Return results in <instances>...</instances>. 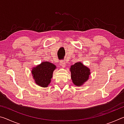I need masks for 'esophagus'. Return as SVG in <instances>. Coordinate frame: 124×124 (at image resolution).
I'll use <instances>...</instances> for the list:
<instances>
[{
    "instance_id": "34e87169",
    "label": "esophagus",
    "mask_w": 124,
    "mask_h": 124,
    "mask_svg": "<svg viewBox=\"0 0 124 124\" xmlns=\"http://www.w3.org/2000/svg\"><path fill=\"white\" fill-rule=\"evenodd\" d=\"M60 64L61 66L62 67H63V68H64V67H66V62H65L64 60L61 61L60 62Z\"/></svg>"
}]
</instances>
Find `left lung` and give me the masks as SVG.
Instances as JSON below:
<instances>
[{"mask_svg": "<svg viewBox=\"0 0 124 124\" xmlns=\"http://www.w3.org/2000/svg\"><path fill=\"white\" fill-rule=\"evenodd\" d=\"M70 70L72 82L77 86H80L89 79L90 69L80 62L75 63L71 66Z\"/></svg>", "mask_w": 124, "mask_h": 124, "instance_id": "left-lung-1", "label": "left lung"}]
</instances>
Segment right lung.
I'll return each mask as SVG.
<instances>
[{
    "label": "right lung",
    "instance_id": "obj_1",
    "mask_svg": "<svg viewBox=\"0 0 124 124\" xmlns=\"http://www.w3.org/2000/svg\"><path fill=\"white\" fill-rule=\"evenodd\" d=\"M56 66L49 62H43L33 67L31 72L35 83L43 87H46L51 82L52 74Z\"/></svg>",
    "mask_w": 124,
    "mask_h": 124
}]
</instances>
